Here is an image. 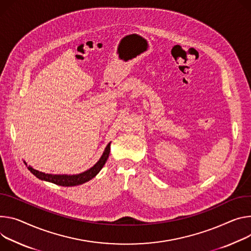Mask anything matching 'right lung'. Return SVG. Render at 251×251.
Returning <instances> with one entry per match:
<instances>
[{
	"mask_svg": "<svg viewBox=\"0 0 251 251\" xmlns=\"http://www.w3.org/2000/svg\"><path fill=\"white\" fill-rule=\"evenodd\" d=\"M110 144H111V142L108 143V145L106 146L102 156L100 157L98 162L94 166H92L90 169H88V170H86L82 173H79V174L67 175V174L44 173V172H41V171H38V170L34 169L30 165L28 166L25 161H24V163L26 164V166L28 167V169L30 170V172L32 174H34L37 178H39L43 181L51 182V183H54V184H57V185H60V186H67V187L81 185V184L85 183V182H88L89 180L94 178L100 172V170L103 168V166L105 165L107 159L109 157V154H110Z\"/></svg>",
	"mask_w": 251,
	"mask_h": 251,
	"instance_id": "obj_1",
	"label": "right lung"
}]
</instances>
